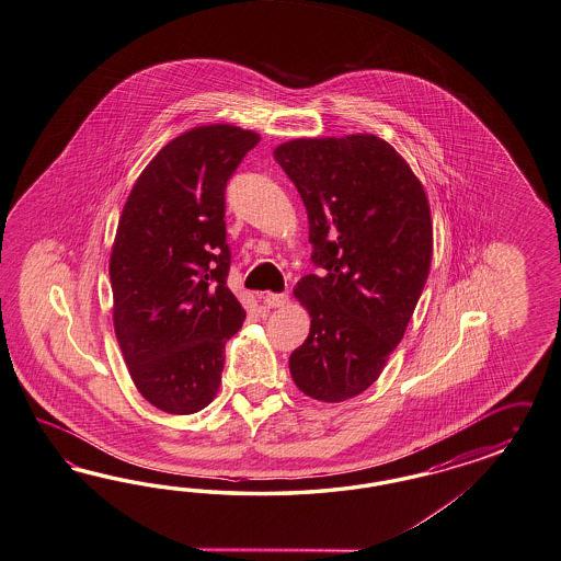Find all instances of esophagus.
I'll return each mask as SVG.
<instances>
[{"label": "esophagus", "instance_id": "esophagus-1", "mask_svg": "<svg viewBox=\"0 0 561 561\" xmlns=\"http://www.w3.org/2000/svg\"><path fill=\"white\" fill-rule=\"evenodd\" d=\"M263 302L267 304L270 308H282V306H286L289 302L288 294H273V291H267L265 296H263Z\"/></svg>", "mask_w": 561, "mask_h": 561}]
</instances>
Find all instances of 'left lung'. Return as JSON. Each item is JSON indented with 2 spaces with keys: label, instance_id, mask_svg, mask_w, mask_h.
<instances>
[{
  "label": "left lung",
  "instance_id": "obj_1",
  "mask_svg": "<svg viewBox=\"0 0 561 561\" xmlns=\"http://www.w3.org/2000/svg\"><path fill=\"white\" fill-rule=\"evenodd\" d=\"M273 157L302 197L319 270L294 289L312 320L289 374L304 394L343 402L379 378L423 294L428 202L409 163L374 135L296 138Z\"/></svg>",
  "mask_w": 561,
  "mask_h": 561
}]
</instances>
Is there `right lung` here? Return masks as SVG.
<instances>
[{
  "label": "right lung",
  "instance_id": "add662e5",
  "mask_svg": "<svg viewBox=\"0 0 561 561\" xmlns=\"http://www.w3.org/2000/svg\"><path fill=\"white\" fill-rule=\"evenodd\" d=\"M259 135L230 124L171 140L124 204L110 257L114 329L138 392L194 414L216 396L247 312L228 289L227 183Z\"/></svg>",
  "mask_w": 561,
  "mask_h": 561
}]
</instances>
